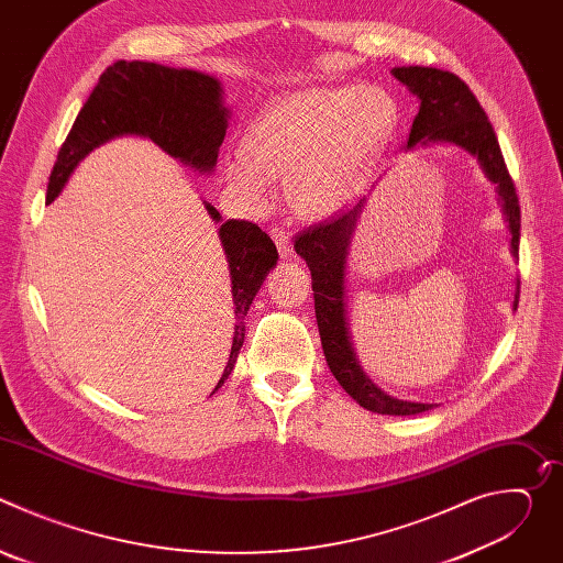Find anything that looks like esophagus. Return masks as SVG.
<instances>
[{
  "label": "esophagus",
  "mask_w": 563,
  "mask_h": 563,
  "mask_svg": "<svg viewBox=\"0 0 563 563\" xmlns=\"http://www.w3.org/2000/svg\"><path fill=\"white\" fill-rule=\"evenodd\" d=\"M272 238L274 243L278 247V254L283 258H289L291 256V238H289V231L283 229V227H272Z\"/></svg>",
  "instance_id": "esophagus-1"
}]
</instances>
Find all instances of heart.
Masks as SVG:
<instances>
[{"mask_svg": "<svg viewBox=\"0 0 563 563\" xmlns=\"http://www.w3.org/2000/svg\"><path fill=\"white\" fill-rule=\"evenodd\" d=\"M396 118L394 98L374 85L294 93L247 126L227 176L254 198H265L276 176L287 178L296 211L330 216L358 194Z\"/></svg>", "mask_w": 563, "mask_h": 563, "instance_id": "b5f03b06", "label": "heart"}]
</instances>
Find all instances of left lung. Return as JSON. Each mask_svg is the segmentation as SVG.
Here are the masks:
<instances>
[{
	"label": "left lung",
	"instance_id": "left-lung-1",
	"mask_svg": "<svg viewBox=\"0 0 563 563\" xmlns=\"http://www.w3.org/2000/svg\"><path fill=\"white\" fill-rule=\"evenodd\" d=\"M391 75L398 82H404L421 102L410 129L408 148L417 146L419 142H452L476 155L486 176L497 185L499 198L504 202V213L512 231V254L517 256L521 235V207L517 189L506 167L495 129L470 87L459 75L432 66H396L391 68ZM361 207L363 202L345 213H336L330 222L311 224L300 235H296L294 250L300 258H305L311 272L313 309L320 343H323L328 365L336 380L343 385V389L361 408L369 412L389 417L419 415L432 410V404L398 400L380 391L361 369L352 350L343 302V283L345 258L352 231L356 227V220L361 218Z\"/></svg>",
	"mask_w": 563,
	"mask_h": 563
}]
</instances>
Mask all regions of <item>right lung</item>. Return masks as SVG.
I'll return each mask as SVG.
<instances>
[{"mask_svg": "<svg viewBox=\"0 0 563 563\" xmlns=\"http://www.w3.org/2000/svg\"><path fill=\"white\" fill-rule=\"evenodd\" d=\"M220 82L211 75L118 59L100 75L98 87L75 118L57 153L46 202L51 205L59 196L79 159L118 135L148 137L183 165L211 172L227 133V109L220 104ZM207 211L220 222L216 207L207 205ZM218 235L229 263L233 316L238 320L220 387L245 343V316L263 280L276 267L278 252L274 240L250 220L231 218L220 224Z\"/></svg>", "mask_w": 563, "mask_h": 563, "instance_id": "obj_1", "label": "right lung"}]
</instances>
